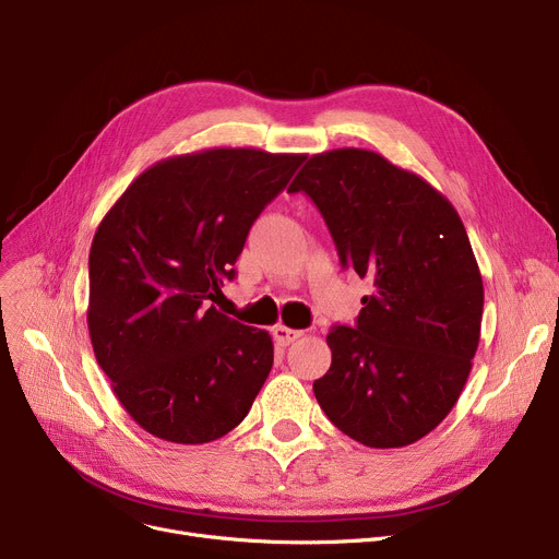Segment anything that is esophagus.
I'll list each match as a JSON object with an SVG mask.
<instances>
[{"label":"esophagus","mask_w":559,"mask_h":559,"mask_svg":"<svg viewBox=\"0 0 559 559\" xmlns=\"http://www.w3.org/2000/svg\"><path fill=\"white\" fill-rule=\"evenodd\" d=\"M272 335H274L276 344H281V346H289L292 342H297V340L304 335V331H295V329H287V326L278 324V326H274Z\"/></svg>","instance_id":"obj_1"}]
</instances>
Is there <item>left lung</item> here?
Returning <instances> with one entry per match:
<instances>
[{
  "instance_id": "left-lung-1",
  "label": "left lung",
  "mask_w": 559,
  "mask_h": 559,
  "mask_svg": "<svg viewBox=\"0 0 559 559\" xmlns=\"http://www.w3.org/2000/svg\"><path fill=\"white\" fill-rule=\"evenodd\" d=\"M324 215L344 267L369 278L356 326H335L314 380L326 417L371 449H401L457 403L480 342L483 276L453 203L369 150L314 154L287 192Z\"/></svg>"
}]
</instances>
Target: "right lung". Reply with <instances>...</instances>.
Masks as SVG:
<instances>
[{"label":"right lung","instance_id":"add662e5","mask_svg":"<svg viewBox=\"0 0 559 559\" xmlns=\"http://www.w3.org/2000/svg\"><path fill=\"white\" fill-rule=\"evenodd\" d=\"M304 154L215 146L144 169L91 247L87 331L117 401L150 435L205 444L238 426L274 365L267 331L211 301Z\"/></svg>","mask_w":559,"mask_h":559}]
</instances>
